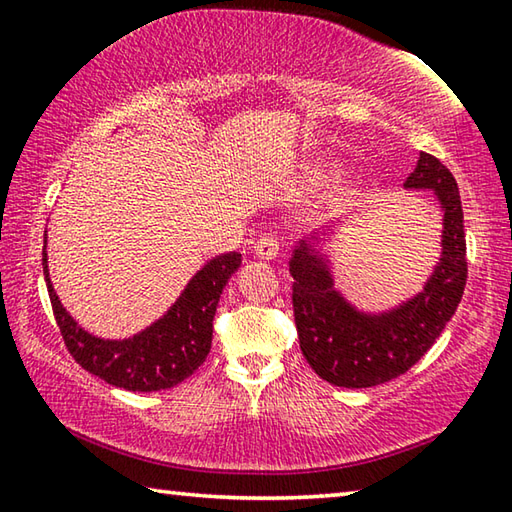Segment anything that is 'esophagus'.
Returning <instances> with one entry per match:
<instances>
[{
	"mask_svg": "<svg viewBox=\"0 0 512 512\" xmlns=\"http://www.w3.org/2000/svg\"><path fill=\"white\" fill-rule=\"evenodd\" d=\"M255 255L259 259H275L280 255V241L275 237H259L255 244Z\"/></svg>",
	"mask_w": 512,
	"mask_h": 512,
	"instance_id": "obj_1",
	"label": "esophagus"
}]
</instances>
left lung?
I'll use <instances>...</instances> for the list:
<instances>
[{"instance_id": "1", "label": "left lung", "mask_w": 512, "mask_h": 512, "mask_svg": "<svg viewBox=\"0 0 512 512\" xmlns=\"http://www.w3.org/2000/svg\"><path fill=\"white\" fill-rule=\"evenodd\" d=\"M404 187L436 194L443 207V255L424 289L400 307L384 314L359 311L334 289L327 259L309 241L293 248L289 271L300 350L316 375L334 386L370 388L404 375L436 343L463 298L465 228L452 171L420 153Z\"/></svg>"}]
</instances>
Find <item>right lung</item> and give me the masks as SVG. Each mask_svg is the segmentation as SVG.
Segmentation results:
<instances>
[{
	"instance_id": "right-lung-1",
	"label": "right lung",
	"mask_w": 512,
	"mask_h": 512,
	"mask_svg": "<svg viewBox=\"0 0 512 512\" xmlns=\"http://www.w3.org/2000/svg\"><path fill=\"white\" fill-rule=\"evenodd\" d=\"M47 232V230H45ZM241 266L239 253H225L198 271L167 314L131 339H99L76 323L60 305L49 280L47 235L42 268L56 323L76 363L117 388L137 393L162 391L185 381L212 348V320L230 275Z\"/></svg>"
}]
</instances>
